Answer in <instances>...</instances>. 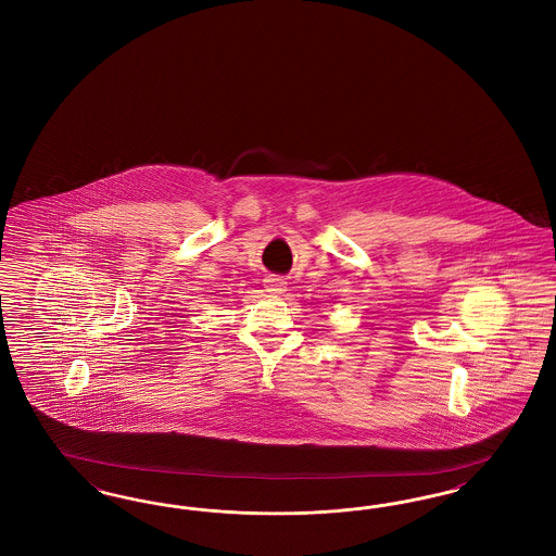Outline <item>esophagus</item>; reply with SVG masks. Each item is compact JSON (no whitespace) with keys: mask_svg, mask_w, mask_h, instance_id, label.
<instances>
[{"mask_svg":"<svg viewBox=\"0 0 556 556\" xmlns=\"http://www.w3.org/2000/svg\"><path fill=\"white\" fill-rule=\"evenodd\" d=\"M286 286H288V283H286L281 277H277V275H270V277H266L265 279V288L268 293H283Z\"/></svg>","mask_w":556,"mask_h":556,"instance_id":"obj_1","label":"esophagus"}]
</instances>
